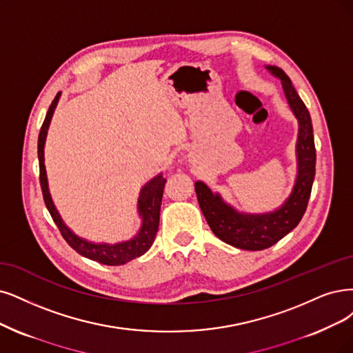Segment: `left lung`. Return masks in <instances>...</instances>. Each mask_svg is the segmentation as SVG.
<instances>
[{"label":"left lung","instance_id":"8db88e82","mask_svg":"<svg viewBox=\"0 0 353 353\" xmlns=\"http://www.w3.org/2000/svg\"><path fill=\"white\" fill-rule=\"evenodd\" d=\"M266 70L281 80L285 99L298 121L296 177L290 196L279 208L269 212H241L227 203L218 192H212L203 181L198 180L194 183L199 206L215 236L237 249L253 252L276 244L298 225L307 210L316 174V147L308 109L288 75L275 65H266Z\"/></svg>","mask_w":353,"mask_h":353}]
</instances>
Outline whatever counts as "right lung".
Segmentation results:
<instances>
[{
    "mask_svg": "<svg viewBox=\"0 0 353 353\" xmlns=\"http://www.w3.org/2000/svg\"><path fill=\"white\" fill-rule=\"evenodd\" d=\"M59 97H61V93L57 94V97L49 106V110L46 113V117L41 128V132H39V139H37L41 186H42V193H43L46 208L52 219H54V223L58 225L65 241H67L78 254L108 266L125 265L130 262V260H134L142 256L143 253H147L154 243V239L157 236V231H159V224H160V210H161V199H163L165 179L160 173L142 186L138 196V206H137L138 215L141 218V227L132 239L110 244V243L88 241L80 236H77V234L63 223V219L61 218L54 201H52L49 185H48L46 167H45V142H46L48 129L52 121V116H54V112L58 106Z\"/></svg>",
    "mask_w": 353,
    "mask_h": 353,
    "instance_id": "add662e5",
    "label": "right lung"
}]
</instances>
